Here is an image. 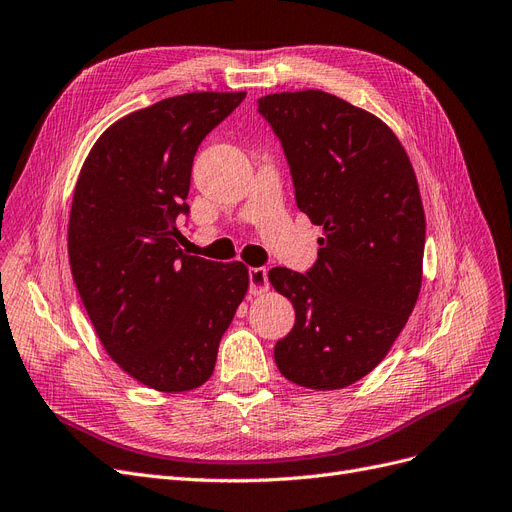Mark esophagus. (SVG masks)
<instances>
[{
	"label": "esophagus",
	"mask_w": 512,
	"mask_h": 512,
	"mask_svg": "<svg viewBox=\"0 0 512 512\" xmlns=\"http://www.w3.org/2000/svg\"><path fill=\"white\" fill-rule=\"evenodd\" d=\"M270 289L268 270L266 268H251L249 270V291L253 295H261Z\"/></svg>",
	"instance_id": "esophagus-1"
}]
</instances>
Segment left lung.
I'll return each mask as SVG.
<instances>
[{
    "label": "left lung",
    "mask_w": 512,
    "mask_h": 512,
    "mask_svg": "<svg viewBox=\"0 0 512 512\" xmlns=\"http://www.w3.org/2000/svg\"><path fill=\"white\" fill-rule=\"evenodd\" d=\"M257 111L285 151L297 208L323 227L306 274L268 272L295 308L274 361L299 386L346 388L384 361L418 301L426 242L418 179L394 132L335 94H268Z\"/></svg>",
    "instance_id": "left-lung-1"
}]
</instances>
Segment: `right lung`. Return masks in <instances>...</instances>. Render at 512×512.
<instances>
[{
    "mask_svg": "<svg viewBox=\"0 0 512 512\" xmlns=\"http://www.w3.org/2000/svg\"><path fill=\"white\" fill-rule=\"evenodd\" d=\"M246 92H189L139 109L94 143L75 185L69 263L107 354L141 384L185 392L213 375L249 289L244 263L185 255L198 145Z\"/></svg>",
    "mask_w": 512,
    "mask_h": 512,
    "instance_id": "obj_1",
    "label": "right lung"
}]
</instances>
